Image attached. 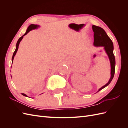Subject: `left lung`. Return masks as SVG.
Segmentation results:
<instances>
[{
	"instance_id": "8db88e82",
	"label": "left lung",
	"mask_w": 128,
	"mask_h": 128,
	"mask_svg": "<svg viewBox=\"0 0 128 128\" xmlns=\"http://www.w3.org/2000/svg\"><path fill=\"white\" fill-rule=\"evenodd\" d=\"M92 30L94 32V45L96 47L98 46H102L104 48V50L107 53V54L109 58L110 63L111 70H110V78L108 81V82L100 88L98 92L104 88L108 86L113 80L114 74H115V56L113 53L114 46L113 43L112 42L110 38L108 36L106 32L102 28L98 26L94 25L92 26Z\"/></svg>"
}]
</instances>
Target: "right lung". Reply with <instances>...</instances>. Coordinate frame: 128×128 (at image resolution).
Here are the masks:
<instances>
[{
	"mask_svg": "<svg viewBox=\"0 0 128 128\" xmlns=\"http://www.w3.org/2000/svg\"><path fill=\"white\" fill-rule=\"evenodd\" d=\"M39 26H38V25L33 24H30V25L28 26V28H27V30H26V32L24 34V35H23L22 36H21L20 38H19L18 40V42H17V43H16V49H15V51H14V53H13V54L12 58V62L13 63V59H14V56H15V54H16V52H17V51H18V45H19V44H20V42L21 41V40H22V38H24V36H25V35H26V34L30 32V31L32 30V29H37V28H38V27H39ZM22 94L23 96H27L26 94Z\"/></svg>",
	"mask_w": 128,
	"mask_h": 128,
	"instance_id": "right-lung-1",
	"label": "right lung"
}]
</instances>
